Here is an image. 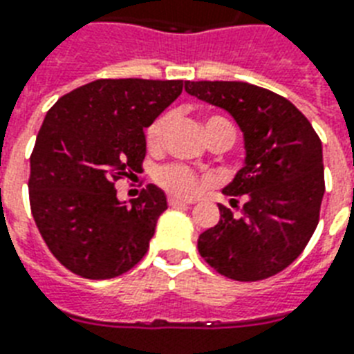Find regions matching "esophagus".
<instances>
[{
    "label": "esophagus",
    "mask_w": 354,
    "mask_h": 354,
    "mask_svg": "<svg viewBox=\"0 0 354 354\" xmlns=\"http://www.w3.org/2000/svg\"><path fill=\"white\" fill-rule=\"evenodd\" d=\"M168 205L169 206L194 205V201H192V199H180V197H175V195H169V197H168Z\"/></svg>",
    "instance_id": "1"
}]
</instances>
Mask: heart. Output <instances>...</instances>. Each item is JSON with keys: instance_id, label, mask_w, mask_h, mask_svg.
<instances>
[{"instance_id": "1", "label": "heart", "mask_w": 354, "mask_h": 354, "mask_svg": "<svg viewBox=\"0 0 354 354\" xmlns=\"http://www.w3.org/2000/svg\"><path fill=\"white\" fill-rule=\"evenodd\" d=\"M168 122L169 115L168 113H162L157 118H153L148 124V128L144 129V142H146V148L149 151H157L162 146L164 133H166V128H168ZM212 124H228V126H232L226 118L210 117L206 118L205 128L206 126H212ZM155 180L162 186L164 190L177 195H192L199 188V177H197V174H195L194 169L188 168V166H183V164H166V166H160L155 171Z\"/></svg>"}]
</instances>
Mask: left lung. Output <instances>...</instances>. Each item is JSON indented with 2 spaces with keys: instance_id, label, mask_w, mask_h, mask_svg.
<instances>
[{
  "instance_id": "obj_1",
  "label": "left lung",
  "mask_w": 354,
  "mask_h": 354,
  "mask_svg": "<svg viewBox=\"0 0 354 354\" xmlns=\"http://www.w3.org/2000/svg\"><path fill=\"white\" fill-rule=\"evenodd\" d=\"M188 95L228 111L243 131L245 164L223 188L241 197L239 216L221 219L197 248L219 274L257 281L281 272L315 234L324 199L322 140L287 98L247 82H185Z\"/></svg>"
}]
</instances>
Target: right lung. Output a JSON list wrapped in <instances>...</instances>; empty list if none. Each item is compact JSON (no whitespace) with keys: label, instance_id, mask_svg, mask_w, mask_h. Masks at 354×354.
Segmentation results:
<instances>
[{"label":"right lung","instance_id":"right-lung-1","mask_svg":"<svg viewBox=\"0 0 354 354\" xmlns=\"http://www.w3.org/2000/svg\"><path fill=\"white\" fill-rule=\"evenodd\" d=\"M180 91L183 80H95L47 111L30 155V212L71 272L117 278L148 252L166 195L148 185L128 205L115 183L142 169L144 128Z\"/></svg>","mask_w":354,"mask_h":354}]
</instances>
